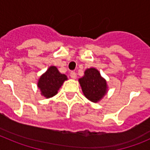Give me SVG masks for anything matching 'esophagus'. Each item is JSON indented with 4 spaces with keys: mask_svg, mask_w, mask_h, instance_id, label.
I'll list each match as a JSON object with an SVG mask.
<instances>
[{
    "mask_svg": "<svg viewBox=\"0 0 150 150\" xmlns=\"http://www.w3.org/2000/svg\"><path fill=\"white\" fill-rule=\"evenodd\" d=\"M70 76H71V77L73 78V79H76V72H74V71H71V74H70Z\"/></svg>",
    "mask_w": 150,
    "mask_h": 150,
    "instance_id": "obj_1",
    "label": "esophagus"
}]
</instances>
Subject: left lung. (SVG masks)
Listing matches in <instances>:
<instances>
[{
    "label": "left lung",
    "mask_w": 150,
    "mask_h": 150,
    "mask_svg": "<svg viewBox=\"0 0 150 150\" xmlns=\"http://www.w3.org/2000/svg\"><path fill=\"white\" fill-rule=\"evenodd\" d=\"M79 83L86 98L91 102H98L107 93V81L94 67L86 70L84 76L79 79Z\"/></svg>",
    "instance_id": "obj_1"
}]
</instances>
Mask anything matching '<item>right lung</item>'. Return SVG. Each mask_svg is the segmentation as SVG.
Wrapping results in <instances>:
<instances>
[{
	"label": "right lung",
	"instance_id": "obj_1",
	"mask_svg": "<svg viewBox=\"0 0 150 150\" xmlns=\"http://www.w3.org/2000/svg\"><path fill=\"white\" fill-rule=\"evenodd\" d=\"M67 78L65 74H61L55 66H51L40 77L38 86L41 91V95L46 98L55 96L64 82Z\"/></svg>",
	"mask_w": 150,
	"mask_h": 150
}]
</instances>
